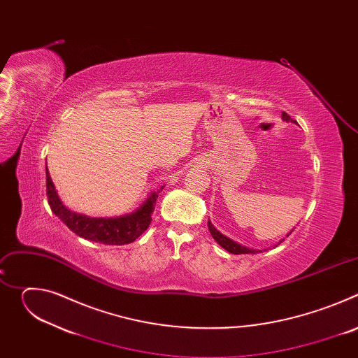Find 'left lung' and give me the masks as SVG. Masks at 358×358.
<instances>
[{
    "mask_svg": "<svg viewBox=\"0 0 358 358\" xmlns=\"http://www.w3.org/2000/svg\"><path fill=\"white\" fill-rule=\"evenodd\" d=\"M282 120L283 122H293L292 119H290V116L287 115V113H285V112H282ZM208 229H210V232H211V235H213V238L224 248V249H227L229 253H234V255H241V253H259V252H262L261 249H252V248H246V246H243V245H241V243H238V242H235V241H232L231 238H228V236H225L224 234H221L214 225H213V222L211 221H208ZM294 231V228L286 235V236H289L292 232ZM285 241V238L283 239H280L278 243H275L273 245V248H276L278 245H280L282 242ZM271 249V248H269ZM264 250H268V249H264Z\"/></svg>",
    "mask_w": 358,
    "mask_h": 358,
    "instance_id": "1",
    "label": "left lung"
}]
</instances>
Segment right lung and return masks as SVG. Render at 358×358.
<instances>
[{
	"label": "right lung",
	"instance_id": "right-lung-1",
	"mask_svg": "<svg viewBox=\"0 0 358 358\" xmlns=\"http://www.w3.org/2000/svg\"><path fill=\"white\" fill-rule=\"evenodd\" d=\"M164 185L151 191L138 208L130 214L110 218H93L71 211L61 201L46 167V195L52 213L76 235L105 245H126L136 241L150 225L156 199Z\"/></svg>",
	"mask_w": 358,
	"mask_h": 358
}]
</instances>
